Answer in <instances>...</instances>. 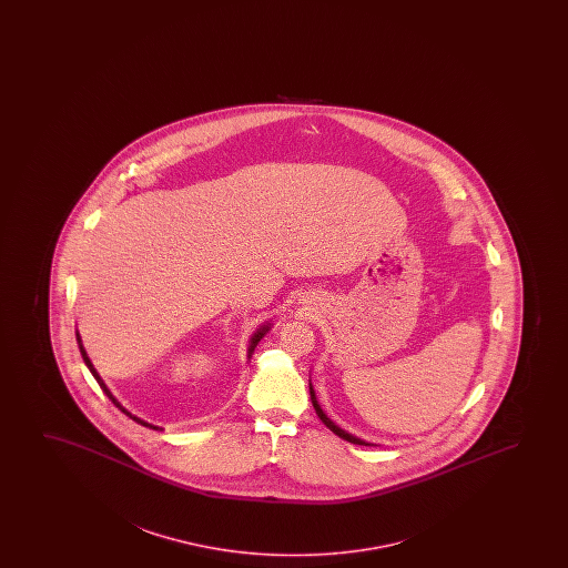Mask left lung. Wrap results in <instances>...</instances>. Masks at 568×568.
Segmentation results:
<instances>
[{"label":"left lung","instance_id":"obj_1","mask_svg":"<svg viewBox=\"0 0 568 568\" xmlns=\"http://www.w3.org/2000/svg\"><path fill=\"white\" fill-rule=\"evenodd\" d=\"M311 399L312 405H314V409H316V415H318L320 420L326 425L334 435L339 436V438H343V440H347V443L351 444H358V446H368V443H365V440H361V438H357V436H351L349 433H345V430H342V428L337 427V425H334L332 420L327 419L326 413L322 412L320 409L318 402H316V396H314V389H312L311 386Z\"/></svg>","mask_w":568,"mask_h":568}]
</instances>
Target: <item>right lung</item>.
Here are the masks:
<instances>
[{
  "label": "right lung",
  "instance_id": "right-lung-1",
  "mask_svg": "<svg viewBox=\"0 0 568 568\" xmlns=\"http://www.w3.org/2000/svg\"><path fill=\"white\" fill-rule=\"evenodd\" d=\"M265 329H267V327H262V329H260V332H257V334L254 335V337H252V343H250V353H252V351H254V347H256L257 342H260V337H262V335L265 334ZM78 343H79V351H81V357H83V361H85V365L89 366V371H91V373H93L94 381L99 382V386H101L102 392H104V394H106V396H109V399H112V404L116 405V407H118V409H120V412H124L125 415H128V417H130V419L135 420V423H140V425H143V427H151V425H149V423H145V420L138 419V417H133L132 413L125 412L124 407H122V405L118 404L116 399H114V396H112V394H110L109 388H106V386H104V382L101 381V376H99V374H97V371H94L93 365H91V361H89V357H87L85 349H83V345H81V339H79V334H78ZM151 428H156V427H151Z\"/></svg>",
  "mask_w": 568,
  "mask_h": 568
}]
</instances>
